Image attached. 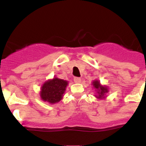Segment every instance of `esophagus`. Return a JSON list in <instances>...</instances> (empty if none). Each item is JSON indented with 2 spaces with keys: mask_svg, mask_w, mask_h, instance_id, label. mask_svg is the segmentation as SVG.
Segmentation results:
<instances>
[{
  "mask_svg": "<svg viewBox=\"0 0 146 146\" xmlns=\"http://www.w3.org/2000/svg\"><path fill=\"white\" fill-rule=\"evenodd\" d=\"M74 82H76V83H80V82H81V79L80 78V77H74Z\"/></svg>",
  "mask_w": 146,
  "mask_h": 146,
  "instance_id": "esophagus-1",
  "label": "esophagus"
}]
</instances>
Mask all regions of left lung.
<instances>
[{
	"label": "left lung",
	"instance_id": "1",
	"mask_svg": "<svg viewBox=\"0 0 146 146\" xmlns=\"http://www.w3.org/2000/svg\"><path fill=\"white\" fill-rule=\"evenodd\" d=\"M93 86H94V88L96 89H97V93L99 94V96L98 98L99 99H102L103 97V96L104 95L105 93H108V90L106 87H104V86H102L99 83V81L96 80V81H94L93 82Z\"/></svg>",
	"mask_w": 146,
	"mask_h": 146
}]
</instances>
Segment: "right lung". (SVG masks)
<instances>
[{
  "label": "right lung",
  "instance_id": "1",
  "mask_svg": "<svg viewBox=\"0 0 146 146\" xmlns=\"http://www.w3.org/2000/svg\"><path fill=\"white\" fill-rule=\"evenodd\" d=\"M67 84V81L56 77L47 81L42 87L41 98L43 101L48 102L51 104L58 102L63 97Z\"/></svg>",
  "mask_w": 146,
  "mask_h": 146
}]
</instances>
